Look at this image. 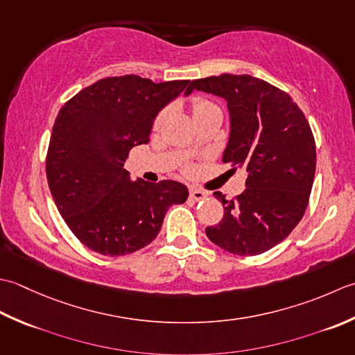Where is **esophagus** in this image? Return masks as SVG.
<instances>
[{
  "label": "esophagus",
  "mask_w": 355,
  "mask_h": 355,
  "mask_svg": "<svg viewBox=\"0 0 355 355\" xmlns=\"http://www.w3.org/2000/svg\"><path fill=\"white\" fill-rule=\"evenodd\" d=\"M190 198L193 200H202L207 198V193L199 190V188H190Z\"/></svg>",
  "instance_id": "1"
}]
</instances>
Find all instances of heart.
I'll use <instances>...</instances> for the list:
<instances>
[{
	"instance_id": "obj_1",
	"label": "heart",
	"mask_w": 355,
	"mask_h": 355,
	"mask_svg": "<svg viewBox=\"0 0 355 355\" xmlns=\"http://www.w3.org/2000/svg\"><path fill=\"white\" fill-rule=\"evenodd\" d=\"M208 105H211V103H209V101L198 98V99H194L193 103H191V110H193V113H194V112L200 110V108L208 107ZM165 114H167V110H162L161 113L157 114L156 119H155V127H161V124H162L164 119H165Z\"/></svg>"
}]
</instances>
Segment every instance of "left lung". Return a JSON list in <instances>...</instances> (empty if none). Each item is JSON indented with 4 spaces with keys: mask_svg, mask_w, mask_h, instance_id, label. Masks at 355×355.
<instances>
[{
    "mask_svg": "<svg viewBox=\"0 0 355 355\" xmlns=\"http://www.w3.org/2000/svg\"><path fill=\"white\" fill-rule=\"evenodd\" d=\"M194 89L227 99L231 114L230 142L223 164L248 171L247 188L227 200L209 241L239 256L271 250L291 233L305 214L315 173V141L305 114L286 92L250 75L194 79Z\"/></svg>",
    "mask_w": 355,
    "mask_h": 355,
    "instance_id": "8db88e82",
    "label": "left lung"
}]
</instances>
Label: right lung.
<instances>
[{
  "mask_svg": "<svg viewBox=\"0 0 355 355\" xmlns=\"http://www.w3.org/2000/svg\"><path fill=\"white\" fill-rule=\"evenodd\" d=\"M188 83L110 76L61 107L46 175L58 211L87 248L112 257L132 254L157 236L171 205L187 200L185 185L132 182L124 164L130 150L150 141L156 114Z\"/></svg>",
  "mask_w": 355,
  "mask_h": 355,
  "instance_id": "obj_1",
  "label": "right lung"
}]
</instances>
